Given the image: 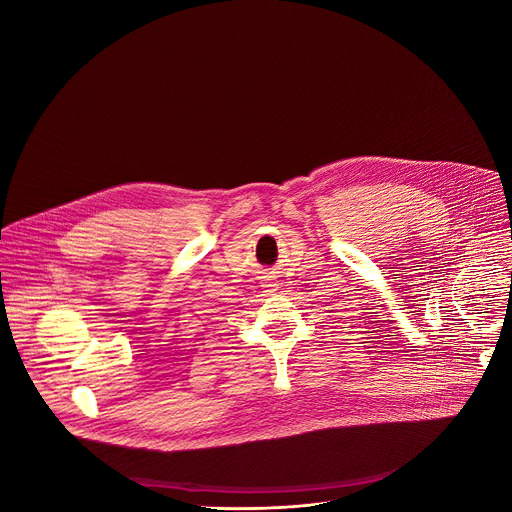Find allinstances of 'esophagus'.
<instances>
[{"mask_svg": "<svg viewBox=\"0 0 512 512\" xmlns=\"http://www.w3.org/2000/svg\"><path fill=\"white\" fill-rule=\"evenodd\" d=\"M263 287H267V291H275V283H271V281H267Z\"/></svg>", "mask_w": 512, "mask_h": 512, "instance_id": "1", "label": "esophagus"}]
</instances>
